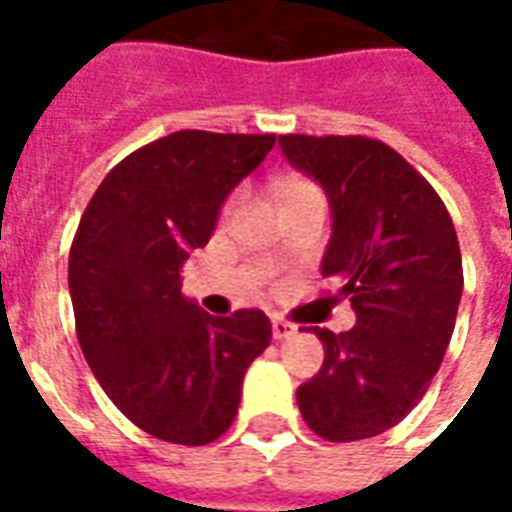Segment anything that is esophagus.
<instances>
[{
  "label": "esophagus",
  "mask_w": 512,
  "mask_h": 512,
  "mask_svg": "<svg viewBox=\"0 0 512 512\" xmlns=\"http://www.w3.org/2000/svg\"><path fill=\"white\" fill-rule=\"evenodd\" d=\"M271 332H274V340H290V337L296 334V326L288 321H282V318H274V321H271Z\"/></svg>",
  "instance_id": "esophagus-1"
}]
</instances>
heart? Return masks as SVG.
<instances>
[{
  "mask_svg": "<svg viewBox=\"0 0 512 512\" xmlns=\"http://www.w3.org/2000/svg\"><path fill=\"white\" fill-rule=\"evenodd\" d=\"M304 186H307V183H299V180H296V183H290L288 191H293V189H304Z\"/></svg>",
  "mask_w": 512,
  "mask_h": 512,
  "instance_id": "1",
  "label": "heart"
}]
</instances>
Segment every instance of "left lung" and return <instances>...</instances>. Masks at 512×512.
<instances>
[{
    "mask_svg": "<svg viewBox=\"0 0 512 512\" xmlns=\"http://www.w3.org/2000/svg\"><path fill=\"white\" fill-rule=\"evenodd\" d=\"M293 167L332 208L321 274L340 282L356 326L312 329L326 348L296 389L304 422L326 441L384 433L428 392L463 293L458 235L439 194L392 147L367 136H279Z\"/></svg>",
    "mask_w": 512,
    "mask_h": 512,
    "instance_id": "8db88e82",
    "label": "left lung"
}]
</instances>
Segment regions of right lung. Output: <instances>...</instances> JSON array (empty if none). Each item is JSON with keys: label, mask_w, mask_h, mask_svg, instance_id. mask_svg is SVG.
<instances>
[{"label": "right lung", "mask_w": 512, "mask_h": 512, "mask_svg": "<svg viewBox=\"0 0 512 512\" xmlns=\"http://www.w3.org/2000/svg\"><path fill=\"white\" fill-rule=\"evenodd\" d=\"M274 134L178 131L123 158L84 211L71 257L84 359L136 428L200 447L233 425L249 365L271 343L260 310L213 318L180 293V266L211 241L224 200Z\"/></svg>", "instance_id": "right-lung-1"}]
</instances>
